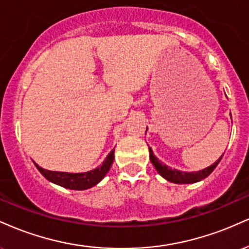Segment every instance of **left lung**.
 Masks as SVG:
<instances>
[{
  "label": "left lung",
  "instance_id": "obj_1",
  "mask_svg": "<svg viewBox=\"0 0 249 249\" xmlns=\"http://www.w3.org/2000/svg\"><path fill=\"white\" fill-rule=\"evenodd\" d=\"M148 151H150L151 162H152L153 166L156 167V170L158 171V173L160 174L162 178H165L171 182H176V184H193V182L200 181V180L207 178V177L213 172L214 168L218 166L222 156H224V154H222L213 165H211V166L204 168V170L201 171H198V172H181V171L168 167L165 164L160 162V160H158V158L154 156L151 147H148Z\"/></svg>",
  "mask_w": 249,
  "mask_h": 249
}]
</instances>
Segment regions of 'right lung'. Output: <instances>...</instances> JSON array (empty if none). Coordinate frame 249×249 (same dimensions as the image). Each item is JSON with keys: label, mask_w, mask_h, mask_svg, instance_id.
Instances as JSON below:
<instances>
[{"label": "right lung", "mask_w": 249, "mask_h": 249, "mask_svg": "<svg viewBox=\"0 0 249 249\" xmlns=\"http://www.w3.org/2000/svg\"><path fill=\"white\" fill-rule=\"evenodd\" d=\"M113 158H115V150L111 151L103 161V164L99 167L95 168L92 171L84 173H68V172H56V171H48L44 168L39 167L36 164V167L38 168L39 172L45 179L49 181L53 182V184L59 185V186L69 188V190H88L95 185L98 184L101 180L104 178L105 174L108 172L111 165L113 162Z\"/></svg>", "instance_id": "add662e5"}]
</instances>
